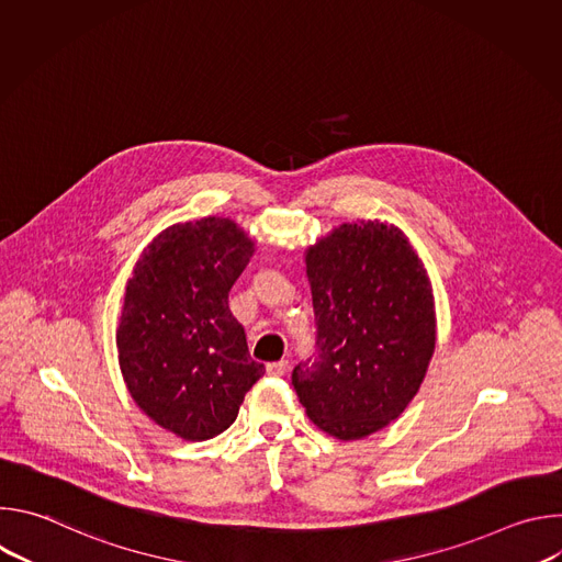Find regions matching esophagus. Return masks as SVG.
<instances>
[{"mask_svg":"<svg viewBox=\"0 0 562 562\" xmlns=\"http://www.w3.org/2000/svg\"><path fill=\"white\" fill-rule=\"evenodd\" d=\"M286 371H289V362H286V360H280V362H271V364H267V373H269V375H273V378H282V375H286Z\"/></svg>","mask_w":562,"mask_h":562,"instance_id":"esophagus-1","label":"esophagus"}]
</instances>
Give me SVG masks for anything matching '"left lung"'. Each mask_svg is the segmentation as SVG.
I'll use <instances>...</instances> for the list:
<instances>
[{"instance_id":"obj_1","label":"left lung","mask_w":562,"mask_h":562,"mask_svg":"<svg viewBox=\"0 0 562 562\" xmlns=\"http://www.w3.org/2000/svg\"><path fill=\"white\" fill-rule=\"evenodd\" d=\"M317 358L291 382L308 420L338 440H360L400 418L436 349L427 269L397 226L358 220L304 251Z\"/></svg>"}]
</instances>
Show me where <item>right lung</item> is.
<instances>
[{
    "label": "right lung",
    "mask_w": 562,
    "mask_h": 562,
    "mask_svg": "<svg viewBox=\"0 0 562 562\" xmlns=\"http://www.w3.org/2000/svg\"><path fill=\"white\" fill-rule=\"evenodd\" d=\"M256 243L231 217L178 222L144 247L124 289L117 362L133 403L189 442L226 431L265 375L228 291Z\"/></svg>",
    "instance_id": "right-lung-1"
}]
</instances>
